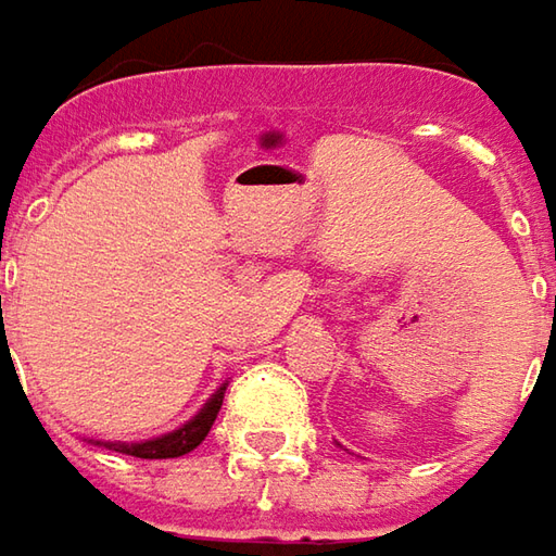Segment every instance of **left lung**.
<instances>
[{"label":"left lung","mask_w":556,"mask_h":556,"mask_svg":"<svg viewBox=\"0 0 556 556\" xmlns=\"http://www.w3.org/2000/svg\"><path fill=\"white\" fill-rule=\"evenodd\" d=\"M554 319H556V316H554Z\"/></svg>","instance_id":"1"}]
</instances>
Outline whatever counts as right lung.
I'll return each mask as SVG.
<instances>
[{"label": "right lung", "instance_id": "obj_1", "mask_svg": "<svg viewBox=\"0 0 556 556\" xmlns=\"http://www.w3.org/2000/svg\"><path fill=\"white\" fill-rule=\"evenodd\" d=\"M2 301V298H0ZM224 391L227 388H218L212 393V400L202 406L187 425H181L178 431L163 433V437H153V440H144V443H110V440H94L98 446H106V450L123 452V455H135V458H178V455H187L190 450H197L202 440L208 437L215 418H218L220 403H224Z\"/></svg>", "mask_w": 556, "mask_h": 556}]
</instances>
